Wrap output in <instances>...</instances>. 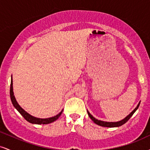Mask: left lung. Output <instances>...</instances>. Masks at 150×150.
Masks as SVG:
<instances>
[{"label": "left lung", "mask_w": 150, "mask_h": 150, "mask_svg": "<svg viewBox=\"0 0 150 150\" xmlns=\"http://www.w3.org/2000/svg\"><path fill=\"white\" fill-rule=\"evenodd\" d=\"M140 102H139V104H137V107H136L135 109L133 110V111H132L131 113H130V114L128 115V116H127L124 119L120 120V121H118V122H106V121H102V120H99L97 119V118H94V116H92V115L90 114V113L88 111H87V113H88L89 118L92 119L93 121H94V123H95L96 124H97L98 125H100V126H103V127H108V128H113V127H119L120 125H123L124 123H126L128 120L130 119V118H131V116L133 115V113L135 112L136 110L139 107V106H140Z\"/></svg>", "instance_id": "left-lung-1"}]
</instances>
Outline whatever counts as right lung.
Instances as JSON below:
<instances>
[{"label":"right lung","instance_id":"right-lung-1","mask_svg":"<svg viewBox=\"0 0 150 150\" xmlns=\"http://www.w3.org/2000/svg\"><path fill=\"white\" fill-rule=\"evenodd\" d=\"M10 99H11V101L12 103H13L14 107L18 110L19 113H20V114L25 118V119L26 120H27V121L30 122L31 123H33V124H49V123H52V122L57 120L60 117V116L61 115V113H63V109L58 114L56 115V116L51 117V118H36V117L31 116V115L29 114L27 111H25V110H24L23 108H22L21 106L18 104V103L17 102L16 99H15V97L14 96V93H13V80H12V79H11V83H10Z\"/></svg>","mask_w":150,"mask_h":150}]
</instances>
